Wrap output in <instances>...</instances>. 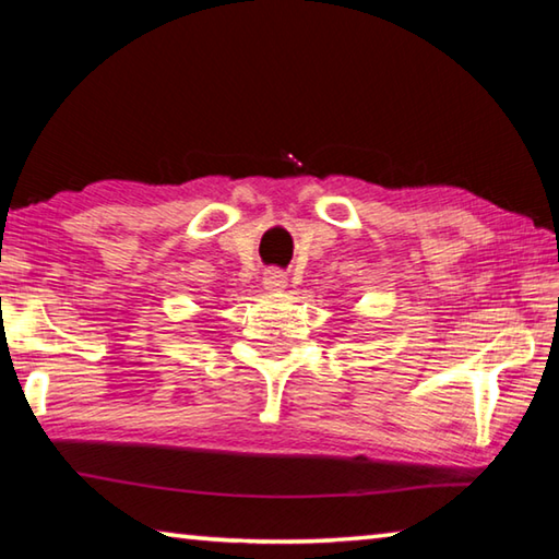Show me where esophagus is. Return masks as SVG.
I'll return each mask as SVG.
<instances>
[{
	"label": "esophagus",
	"instance_id": "obj_1",
	"mask_svg": "<svg viewBox=\"0 0 559 559\" xmlns=\"http://www.w3.org/2000/svg\"><path fill=\"white\" fill-rule=\"evenodd\" d=\"M288 286V278H286V273L283 271H266V276H263V288L266 290H271V293H281L283 288Z\"/></svg>",
	"mask_w": 559,
	"mask_h": 559
}]
</instances>
